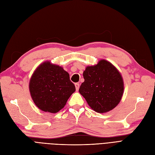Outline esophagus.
<instances>
[{"mask_svg": "<svg viewBox=\"0 0 155 155\" xmlns=\"http://www.w3.org/2000/svg\"><path fill=\"white\" fill-rule=\"evenodd\" d=\"M75 87H76V91H78L79 90V83H75Z\"/></svg>", "mask_w": 155, "mask_h": 155, "instance_id": "1", "label": "esophagus"}]
</instances>
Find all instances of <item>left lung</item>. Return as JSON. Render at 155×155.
Listing matches in <instances>:
<instances>
[{
    "label": "left lung",
    "instance_id": "1",
    "mask_svg": "<svg viewBox=\"0 0 155 155\" xmlns=\"http://www.w3.org/2000/svg\"><path fill=\"white\" fill-rule=\"evenodd\" d=\"M83 76L85 81L79 92L92 110L105 113L119 104L124 94V79L111 63L101 59L95 65L87 66Z\"/></svg>",
    "mask_w": 155,
    "mask_h": 155
}]
</instances>
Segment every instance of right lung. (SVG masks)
Returning <instances> with one entry per match:
<instances>
[{"label":"right lung","mask_w":155,"mask_h":155,"mask_svg":"<svg viewBox=\"0 0 155 155\" xmlns=\"http://www.w3.org/2000/svg\"><path fill=\"white\" fill-rule=\"evenodd\" d=\"M29 91L33 101L40 110L57 113L66 105L76 87L62 67L46 61L33 73Z\"/></svg>","instance_id":"add662e5"}]
</instances>
